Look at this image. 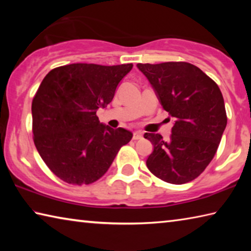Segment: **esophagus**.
<instances>
[{"instance_id":"34e87169","label":"esophagus","mask_w":251,"mask_h":251,"mask_svg":"<svg viewBox=\"0 0 251 251\" xmlns=\"http://www.w3.org/2000/svg\"><path fill=\"white\" fill-rule=\"evenodd\" d=\"M142 137H143L142 131H134V135H133V139H134V141H137V139H141Z\"/></svg>"}]
</instances>
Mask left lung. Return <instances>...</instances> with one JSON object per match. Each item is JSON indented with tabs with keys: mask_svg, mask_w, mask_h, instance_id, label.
I'll use <instances>...</instances> for the list:
<instances>
[{
	"mask_svg": "<svg viewBox=\"0 0 251 251\" xmlns=\"http://www.w3.org/2000/svg\"><path fill=\"white\" fill-rule=\"evenodd\" d=\"M163 108L175 120L169 141L145 133L154 146L146 165L159 179L181 185L205 171L217 151L227 125L218 85L197 66L186 62L137 64Z\"/></svg>",
	"mask_w": 251,
	"mask_h": 251,
	"instance_id": "obj_1",
	"label": "left lung"
}]
</instances>
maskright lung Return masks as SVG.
Returning <instances> with one entry per match:
<instances>
[{"label": "right lung", "instance_id": "1", "mask_svg": "<svg viewBox=\"0 0 251 251\" xmlns=\"http://www.w3.org/2000/svg\"><path fill=\"white\" fill-rule=\"evenodd\" d=\"M133 64L76 63L56 67L42 80L32 101L34 144L48 167L63 181L88 185L108 171L133 134L101 124L106 107Z\"/></svg>", "mask_w": 251, "mask_h": 251}]
</instances>
